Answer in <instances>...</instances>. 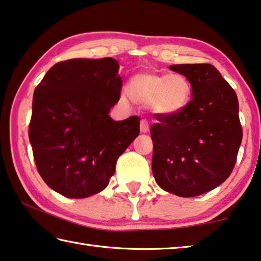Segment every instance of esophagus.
Instances as JSON below:
<instances>
[{"label": "esophagus", "mask_w": 261, "mask_h": 261, "mask_svg": "<svg viewBox=\"0 0 261 261\" xmlns=\"http://www.w3.org/2000/svg\"><path fill=\"white\" fill-rule=\"evenodd\" d=\"M140 131L143 132V134H146V132L149 131V123L147 120L140 121Z\"/></svg>", "instance_id": "obj_1"}]
</instances>
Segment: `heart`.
<instances>
[{
	"instance_id": "obj_1",
	"label": "heart",
	"mask_w": 261,
	"mask_h": 261,
	"mask_svg": "<svg viewBox=\"0 0 261 261\" xmlns=\"http://www.w3.org/2000/svg\"><path fill=\"white\" fill-rule=\"evenodd\" d=\"M191 84L182 74L141 72L130 79L127 93L141 106L154 112L174 115L187 107L191 98ZM123 100H126L124 95Z\"/></svg>"
}]
</instances>
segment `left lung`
Masks as SVG:
<instances>
[{
  "instance_id": "obj_1",
  "label": "left lung",
  "mask_w": 261,
  "mask_h": 261,
  "mask_svg": "<svg viewBox=\"0 0 261 261\" xmlns=\"http://www.w3.org/2000/svg\"><path fill=\"white\" fill-rule=\"evenodd\" d=\"M192 86V99L174 115L159 114L151 127L156 183L179 197H196L222 184L242 143L238 99L212 64H175Z\"/></svg>"
}]
</instances>
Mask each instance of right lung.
<instances>
[{
  "instance_id": "obj_1",
  "label": "right lung",
  "mask_w": 261,
  "mask_h": 261,
  "mask_svg": "<svg viewBox=\"0 0 261 261\" xmlns=\"http://www.w3.org/2000/svg\"><path fill=\"white\" fill-rule=\"evenodd\" d=\"M118 68L112 57L59 62L35 87L30 143L39 174L62 196L81 199L107 188L139 135V117L109 116L120 100Z\"/></svg>"
}]
</instances>
